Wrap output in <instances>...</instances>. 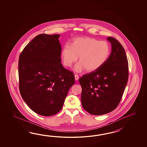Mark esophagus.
<instances>
[{
	"instance_id": "esophagus-1",
	"label": "esophagus",
	"mask_w": 147,
	"mask_h": 147,
	"mask_svg": "<svg viewBox=\"0 0 147 147\" xmlns=\"http://www.w3.org/2000/svg\"><path fill=\"white\" fill-rule=\"evenodd\" d=\"M75 78L76 80H78V79H79V76H78L77 75H75Z\"/></svg>"
}]
</instances>
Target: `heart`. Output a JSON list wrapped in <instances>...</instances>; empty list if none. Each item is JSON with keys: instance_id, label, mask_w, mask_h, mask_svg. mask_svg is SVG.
Segmentation results:
<instances>
[{"instance_id": "1", "label": "heart", "mask_w": 147, "mask_h": 147, "mask_svg": "<svg viewBox=\"0 0 147 147\" xmlns=\"http://www.w3.org/2000/svg\"><path fill=\"white\" fill-rule=\"evenodd\" d=\"M109 44L91 37L77 38L71 46L66 44L61 51L64 66L70 67L79 57V62L75 66L74 70L81 72L86 69L91 72L100 68L106 62L110 54Z\"/></svg>"}]
</instances>
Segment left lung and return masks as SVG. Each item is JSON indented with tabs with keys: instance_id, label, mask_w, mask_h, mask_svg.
Returning a JSON list of instances; mask_svg holds the SVG:
<instances>
[{
	"instance_id": "1",
	"label": "left lung",
	"mask_w": 147,
	"mask_h": 147,
	"mask_svg": "<svg viewBox=\"0 0 147 147\" xmlns=\"http://www.w3.org/2000/svg\"><path fill=\"white\" fill-rule=\"evenodd\" d=\"M111 53L100 68L79 79L82 107L92 115L111 112L118 106L128 82L129 69L123 47L114 38H107Z\"/></svg>"
}]
</instances>
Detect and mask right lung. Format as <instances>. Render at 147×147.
<instances>
[{"mask_svg":"<svg viewBox=\"0 0 147 147\" xmlns=\"http://www.w3.org/2000/svg\"><path fill=\"white\" fill-rule=\"evenodd\" d=\"M60 36L39 34L19 56L21 96L33 111L41 116H53L59 112L69 89L75 84L73 72L61 63Z\"/></svg>","mask_w":147,"mask_h":147,"instance_id":"add662e5","label":"right lung"}]
</instances>
